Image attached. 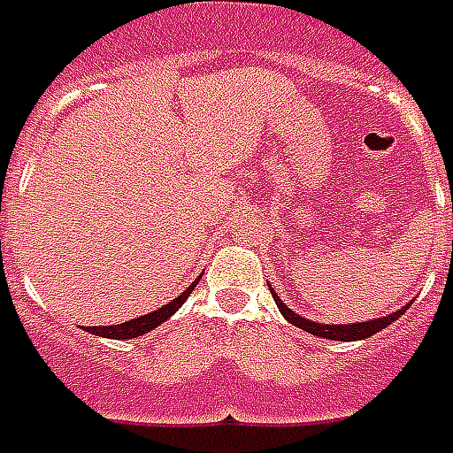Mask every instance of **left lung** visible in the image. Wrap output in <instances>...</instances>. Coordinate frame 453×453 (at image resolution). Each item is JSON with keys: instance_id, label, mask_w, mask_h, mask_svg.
<instances>
[{"instance_id": "1", "label": "left lung", "mask_w": 453, "mask_h": 453, "mask_svg": "<svg viewBox=\"0 0 453 453\" xmlns=\"http://www.w3.org/2000/svg\"><path fill=\"white\" fill-rule=\"evenodd\" d=\"M271 295H273V300H276L278 310H280V314L286 317L293 326H297V329H304L307 334H311V336H321V338H331V341H363V338H370L374 336V334H380L381 329H387L391 321H396L401 314H403L408 307H411V303L405 304V307H401V310L391 311L388 317H380V319H370V321H360V324H319V321H311V319H304V317H300V314H295L290 307H288L280 297H278L273 290H271Z\"/></svg>"}]
</instances>
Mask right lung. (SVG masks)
Segmentation results:
<instances>
[{"instance_id":"1","label":"right lung","mask_w":453,"mask_h":453,"mask_svg":"<svg viewBox=\"0 0 453 453\" xmlns=\"http://www.w3.org/2000/svg\"><path fill=\"white\" fill-rule=\"evenodd\" d=\"M196 283H199V278H196L192 286L187 288L182 295H177L173 303L163 304L160 310L149 311V314L136 317V319L124 321V324H115V326H86V331H90V334H96V336H103V338H117V341H122V338L143 336V334H149V331H153L156 326H160V324H163L165 319H170V317H173V314H175V311L182 307L184 300L192 295V290L196 288Z\"/></svg>"}]
</instances>
